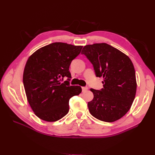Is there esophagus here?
<instances>
[{"label":"esophagus","mask_w":155,"mask_h":155,"mask_svg":"<svg viewBox=\"0 0 155 155\" xmlns=\"http://www.w3.org/2000/svg\"><path fill=\"white\" fill-rule=\"evenodd\" d=\"M87 90H88V87H82V91L83 92H86V91H87Z\"/></svg>","instance_id":"34e87169"}]
</instances>
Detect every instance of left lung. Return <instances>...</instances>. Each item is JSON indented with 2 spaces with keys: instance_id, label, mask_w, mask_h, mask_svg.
<instances>
[{
  "instance_id": "8db88e82",
  "label": "left lung",
  "mask_w": 155,
  "mask_h": 155,
  "mask_svg": "<svg viewBox=\"0 0 155 155\" xmlns=\"http://www.w3.org/2000/svg\"><path fill=\"white\" fill-rule=\"evenodd\" d=\"M92 63L97 77H103L101 91L91 88L94 98L88 103V110L94 118L114 122L129 111L137 92L135 70L130 58L107 43L88 45L83 47Z\"/></svg>"
}]
</instances>
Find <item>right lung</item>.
<instances>
[{"label":"right lung","mask_w":155,"mask_h":155,"mask_svg":"<svg viewBox=\"0 0 155 155\" xmlns=\"http://www.w3.org/2000/svg\"><path fill=\"white\" fill-rule=\"evenodd\" d=\"M83 46L54 43L43 46L28 59L23 72L27 100L34 114L48 122L67 114L69 100L79 95L81 87L70 86L63 78H71L69 67L80 54Z\"/></svg>","instance_id":"add662e5"}]
</instances>
